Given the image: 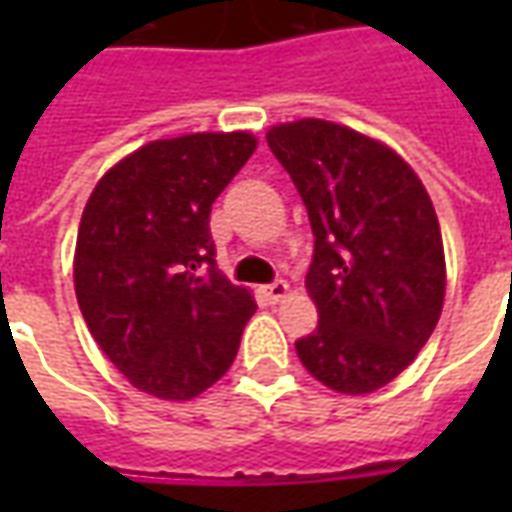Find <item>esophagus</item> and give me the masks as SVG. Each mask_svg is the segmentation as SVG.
Returning <instances> with one entry per match:
<instances>
[{
  "label": "esophagus",
  "instance_id": "obj_1",
  "mask_svg": "<svg viewBox=\"0 0 512 512\" xmlns=\"http://www.w3.org/2000/svg\"><path fill=\"white\" fill-rule=\"evenodd\" d=\"M266 296H268V301H274V304H277V301H282L285 299V296H288V282H285V279H274V282H271V285H266Z\"/></svg>",
  "mask_w": 512,
  "mask_h": 512
}]
</instances>
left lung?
I'll use <instances>...</instances> for the list:
<instances>
[{"label":"left lung","instance_id":"left-lung-1","mask_svg":"<svg viewBox=\"0 0 512 512\" xmlns=\"http://www.w3.org/2000/svg\"><path fill=\"white\" fill-rule=\"evenodd\" d=\"M268 147L299 189L315 252V332L301 365L329 389L367 395L400 376L436 329L444 246L433 202L395 150L326 120L282 123Z\"/></svg>","mask_w":512,"mask_h":512}]
</instances>
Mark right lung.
Masks as SVG:
<instances>
[{"mask_svg":"<svg viewBox=\"0 0 512 512\" xmlns=\"http://www.w3.org/2000/svg\"><path fill=\"white\" fill-rule=\"evenodd\" d=\"M255 136L189 134L139 147L84 205L73 282L87 329L147 395L189 400L233 365L257 304L216 268L211 205Z\"/></svg>","mask_w":512,"mask_h":512,"instance_id":"obj_1","label":"right lung"}]
</instances>
